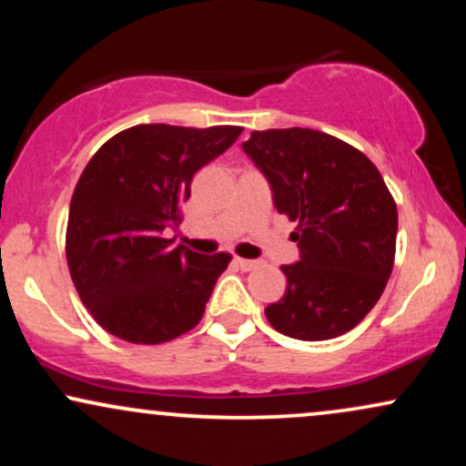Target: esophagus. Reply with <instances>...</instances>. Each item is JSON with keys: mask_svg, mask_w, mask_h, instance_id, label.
<instances>
[{"mask_svg": "<svg viewBox=\"0 0 466 466\" xmlns=\"http://www.w3.org/2000/svg\"><path fill=\"white\" fill-rule=\"evenodd\" d=\"M234 265L238 267V269H243V271H251V269H256V260H248V258H234Z\"/></svg>", "mask_w": 466, "mask_h": 466, "instance_id": "34e87169", "label": "esophagus"}]
</instances>
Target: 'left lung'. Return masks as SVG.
I'll return each mask as SVG.
<instances>
[{
  "label": "left lung",
  "instance_id": "left-lung-1",
  "mask_svg": "<svg viewBox=\"0 0 466 466\" xmlns=\"http://www.w3.org/2000/svg\"><path fill=\"white\" fill-rule=\"evenodd\" d=\"M243 151L265 175L280 215L298 221L300 260L282 265L287 291L265 309L278 333L302 341L349 333L392 274L397 203L370 159L315 129L254 131Z\"/></svg>",
  "mask_w": 466,
  "mask_h": 466
}]
</instances>
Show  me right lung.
Segmentation results:
<instances>
[{"mask_svg":"<svg viewBox=\"0 0 466 466\" xmlns=\"http://www.w3.org/2000/svg\"><path fill=\"white\" fill-rule=\"evenodd\" d=\"M240 127L137 125L89 159L69 203L66 254L80 300L111 335L162 344L199 324L229 254L173 248L190 181Z\"/></svg>","mask_w":466,"mask_h":466,"instance_id":"right-lung-1","label":"right lung"}]
</instances>
